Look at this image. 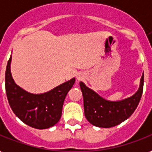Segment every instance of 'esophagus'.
Instances as JSON below:
<instances>
[{"label":"esophagus","mask_w":152,"mask_h":152,"mask_svg":"<svg viewBox=\"0 0 152 152\" xmlns=\"http://www.w3.org/2000/svg\"><path fill=\"white\" fill-rule=\"evenodd\" d=\"M83 78H84V76H83V75L81 73H80V74H78V75H77V79H78V80H82Z\"/></svg>","instance_id":"34e87169"}]
</instances>
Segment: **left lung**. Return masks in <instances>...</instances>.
Returning <instances> with one entry per match:
<instances>
[{
  "instance_id": "obj_1",
  "label": "left lung",
  "mask_w": 152,
  "mask_h": 152,
  "mask_svg": "<svg viewBox=\"0 0 152 152\" xmlns=\"http://www.w3.org/2000/svg\"><path fill=\"white\" fill-rule=\"evenodd\" d=\"M143 84L144 74H142L140 86L136 94L121 101H109L80 82L85 118L94 126L103 128L115 126L124 122L137 107L142 98Z\"/></svg>"
}]
</instances>
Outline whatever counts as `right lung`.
Listing matches in <instances>:
<instances>
[{"instance_id":"1","label":"right lung","mask_w":152,"mask_h":152,"mask_svg":"<svg viewBox=\"0 0 152 152\" xmlns=\"http://www.w3.org/2000/svg\"><path fill=\"white\" fill-rule=\"evenodd\" d=\"M10 63L11 56L6 66L5 83L7 99L13 113L26 125L36 129H46L55 125L61 118L64 99L75 78L44 94H30L15 83Z\"/></svg>"}]
</instances>
